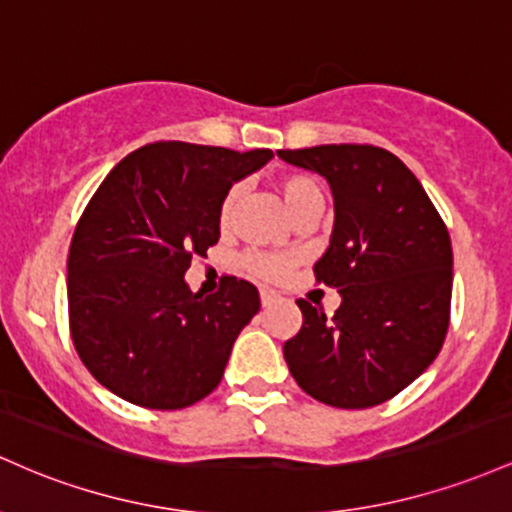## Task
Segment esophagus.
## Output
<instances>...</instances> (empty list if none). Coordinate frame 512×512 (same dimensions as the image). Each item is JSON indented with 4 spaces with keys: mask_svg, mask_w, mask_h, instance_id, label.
<instances>
[{
    "mask_svg": "<svg viewBox=\"0 0 512 512\" xmlns=\"http://www.w3.org/2000/svg\"><path fill=\"white\" fill-rule=\"evenodd\" d=\"M275 297H278V292L271 290V287H261V304H263V307L273 304Z\"/></svg>",
    "mask_w": 512,
    "mask_h": 512,
    "instance_id": "1",
    "label": "esophagus"
}]
</instances>
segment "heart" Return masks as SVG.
Returning a JSON list of instances; mask_svg holds the SVG:
<instances>
[{"label": "heart", "instance_id": "1", "mask_svg": "<svg viewBox=\"0 0 512 512\" xmlns=\"http://www.w3.org/2000/svg\"><path fill=\"white\" fill-rule=\"evenodd\" d=\"M278 191L283 195V203L287 212H295L300 205L307 203L309 198H314V195H321V188L319 183L312 179V176L307 174H287L283 179L278 181ZM241 198V186H234L232 191L225 195V200H222V210H220V217L222 222H229V217H232L234 208H237ZM287 266H290V261H287L285 256H273V254H251L246 256V268H249L251 273L261 275V278H280L287 271Z\"/></svg>", "mask_w": 512, "mask_h": 512}]
</instances>
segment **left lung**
<instances>
[{
  "label": "left lung",
  "mask_w": 512,
  "mask_h": 512,
  "mask_svg": "<svg viewBox=\"0 0 512 512\" xmlns=\"http://www.w3.org/2000/svg\"><path fill=\"white\" fill-rule=\"evenodd\" d=\"M333 193V229L314 263L341 292L326 317L297 300L302 329L283 346L292 377L336 409H370L406 389L438 358L450 324L452 244L421 181L372 145L280 149Z\"/></svg>",
  "instance_id": "obj_1"
}]
</instances>
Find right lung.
I'll use <instances>...</instances> for the list:
<instances>
[{
    "label": "right lung",
    "mask_w": 512,
    "mask_h": 512,
    "mask_svg": "<svg viewBox=\"0 0 512 512\" xmlns=\"http://www.w3.org/2000/svg\"><path fill=\"white\" fill-rule=\"evenodd\" d=\"M271 159V149L154 142L103 179L74 229L67 300L74 348L108 392L174 411L220 384L258 290L225 275L203 297L183 275L220 239L229 188Z\"/></svg>",
    "instance_id": "1"
}]
</instances>
